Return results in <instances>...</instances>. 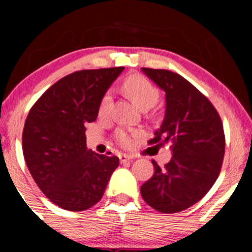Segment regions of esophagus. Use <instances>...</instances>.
I'll return each mask as SVG.
<instances>
[{
    "mask_svg": "<svg viewBox=\"0 0 252 252\" xmlns=\"http://www.w3.org/2000/svg\"><path fill=\"white\" fill-rule=\"evenodd\" d=\"M131 156L129 155H126V154H122L120 155V160H121V163H126V162H129V161H131Z\"/></svg>",
    "mask_w": 252,
    "mask_h": 252,
    "instance_id": "obj_1",
    "label": "esophagus"
}]
</instances>
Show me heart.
Segmentation results:
<instances>
[{
  "label": "heart",
  "instance_id": "1",
  "mask_svg": "<svg viewBox=\"0 0 252 252\" xmlns=\"http://www.w3.org/2000/svg\"><path fill=\"white\" fill-rule=\"evenodd\" d=\"M123 88L136 105L143 110L154 106L160 97L158 89L146 77L140 76V74H132L126 78L123 82ZM110 102H111V94L108 91L103 94L99 102V114H104L108 110ZM137 137V131H130L124 128H120L115 132V140L122 148H130L134 146Z\"/></svg>",
  "mask_w": 252,
  "mask_h": 252
}]
</instances>
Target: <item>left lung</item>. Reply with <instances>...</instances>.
Listing matches in <instances>:
<instances>
[{
  "instance_id": "1",
  "label": "left lung",
  "mask_w": 252,
  "mask_h": 252,
  "mask_svg": "<svg viewBox=\"0 0 252 252\" xmlns=\"http://www.w3.org/2000/svg\"><path fill=\"white\" fill-rule=\"evenodd\" d=\"M166 92V115L149 144H170L173 158L141 186L143 200L162 213H176L198 202L215 185L225 153L221 118L209 98L180 74L142 67Z\"/></svg>"
}]
</instances>
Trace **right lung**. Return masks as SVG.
<instances>
[{
    "label": "right lung",
    "instance_id": "right-lung-1",
    "mask_svg": "<svg viewBox=\"0 0 252 252\" xmlns=\"http://www.w3.org/2000/svg\"><path fill=\"white\" fill-rule=\"evenodd\" d=\"M124 67L82 70L46 90L32 106L22 132L25 161L41 192L57 206L79 212L102 199L120 164L117 156L86 149V123Z\"/></svg>",
    "mask_w": 252,
    "mask_h": 252
}]
</instances>
